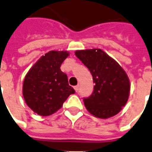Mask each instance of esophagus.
<instances>
[{"label":"esophagus","mask_w":152,"mask_h":152,"mask_svg":"<svg viewBox=\"0 0 152 152\" xmlns=\"http://www.w3.org/2000/svg\"><path fill=\"white\" fill-rule=\"evenodd\" d=\"M78 89H79V86H74V90L77 92L78 91Z\"/></svg>","instance_id":"esophagus-1"}]
</instances>
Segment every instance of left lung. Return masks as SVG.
<instances>
[{
    "instance_id": "8db88e82",
    "label": "left lung",
    "mask_w": 152,
    "mask_h": 152,
    "mask_svg": "<svg viewBox=\"0 0 152 152\" xmlns=\"http://www.w3.org/2000/svg\"><path fill=\"white\" fill-rule=\"evenodd\" d=\"M75 54L90 70L94 91L84 99L86 109L99 118H109L120 112L128 100L130 80L124 68L99 48L76 50Z\"/></svg>"
}]
</instances>
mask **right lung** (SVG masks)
Here are the masks:
<instances>
[{"label":"right lung","mask_w":152,"mask_h":152,"mask_svg":"<svg viewBox=\"0 0 152 152\" xmlns=\"http://www.w3.org/2000/svg\"><path fill=\"white\" fill-rule=\"evenodd\" d=\"M69 55L67 51H49L36 61L24 77V101L40 116L56 113L69 95L75 93L69 86L66 74L60 69Z\"/></svg>","instance_id":"add662e5"}]
</instances>
